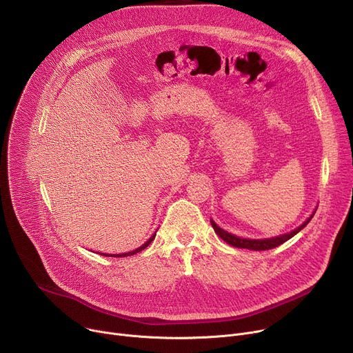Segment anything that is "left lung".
Returning a JSON list of instances; mask_svg holds the SVG:
<instances>
[{"label":"left lung","instance_id":"1","mask_svg":"<svg viewBox=\"0 0 353 353\" xmlns=\"http://www.w3.org/2000/svg\"><path fill=\"white\" fill-rule=\"evenodd\" d=\"M314 214L305 221L302 225H299L298 228H295L294 231L284 234V236H279V237H274V239H267V240H247V239H240L237 236H232V234L224 231L223 228H220L213 220H211V225H213L214 231L219 234V236L230 245L232 247H237V248H247V250H252V251H265V250H271L275 248L281 244H284L285 241H288L290 239H292L295 234H298L305 225H307L311 220H312Z\"/></svg>","mask_w":353,"mask_h":353}]
</instances>
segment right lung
I'll return each mask as SVG.
<instances>
[{
	"label": "right lung",
	"instance_id": "add662e5",
	"mask_svg": "<svg viewBox=\"0 0 353 353\" xmlns=\"http://www.w3.org/2000/svg\"><path fill=\"white\" fill-rule=\"evenodd\" d=\"M154 236H156V234H153V236L142 245V247H139V248H136L134 251H130V252H125V254H113V255H110V254H103V255H106V256H117V258H119V256H129V255H133V254H136V252H139V251H142V250H145L153 240H154Z\"/></svg>",
	"mask_w": 353,
	"mask_h": 353
}]
</instances>
